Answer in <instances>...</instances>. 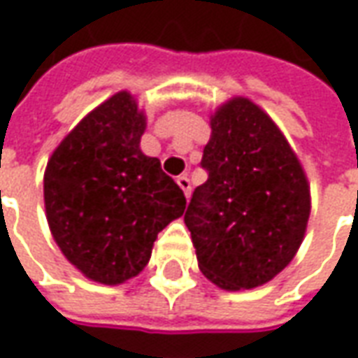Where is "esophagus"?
I'll return each mask as SVG.
<instances>
[{"mask_svg":"<svg viewBox=\"0 0 358 358\" xmlns=\"http://www.w3.org/2000/svg\"><path fill=\"white\" fill-rule=\"evenodd\" d=\"M176 184L182 187V192H184V195H186V197H189V195H192V182H189V178H187V176H178V178H176Z\"/></svg>","mask_w":358,"mask_h":358,"instance_id":"esophagus-1","label":"esophagus"}]
</instances>
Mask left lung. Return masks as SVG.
<instances>
[{
  "label": "left lung",
  "instance_id": "left-lung-1",
  "mask_svg": "<svg viewBox=\"0 0 358 358\" xmlns=\"http://www.w3.org/2000/svg\"><path fill=\"white\" fill-rule=\"evenodd\" d=\"M186 222L199 270L226 292L266 284L292 263L310 217L299 157L257 103L236 95L210 115V140Z\"/></svg>",
  "mask_w": 358,
  "mask_h": 358
}]
</instances>
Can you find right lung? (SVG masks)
Here are the masks:
<instances>
[{"instance_id":"add662e5","label":"right lung","mask_w":358,"mask_h":358,"mask_svg":"<svg viewBox=\"0 0 358 358\" xmlns=\"http://www.w3.org/2000/svg\"><path fill=\"white\" fill-rule=\"evenodd\" d=\"M145 126L136 97L117 92L66 134L43 172L51 236L66 261L99 284L138 276L157 234L186 209L161 161L141 153Z\"/></svg>"}]
</instances>
